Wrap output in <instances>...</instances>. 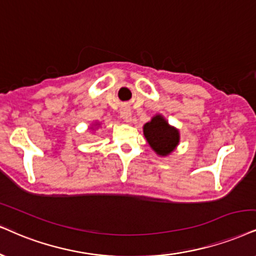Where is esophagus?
Wrapping results in <instances>:
<instances>
[{"mask_svg": "<svg viewBox=\"0 0 256 256\" xmlns=\"http://www.w3.org/2000/svg\"><path fill=\"white\" fill-rule=\"evenodd\" d=\"M120 116H121V118L123 120L124 122H130L132 121V110L129 106H122L121 109H120Z\"/></svg>", "mask_w": 256, "mask_h": 256, "instance_id": "esophagus-1", "label": "esophagus"}]
</instances>
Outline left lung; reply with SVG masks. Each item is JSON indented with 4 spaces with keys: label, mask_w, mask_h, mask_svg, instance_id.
Masks as SVG:
<instances>
[{
    "label": "left lung",
    "mask_w": 256,
    "mask_h": 256,
    "mask_svg": "<svg viewBox=\"0 0 256 256\" xmlns=\"http://www.w3.org/2000/svg\"><path fill=\"white\" fill-rule=\"evenodd\" d=\"M144 135L150 147L159 156H168L180 142L179 129L173 127L162 114H156L142 127Z\"/></svg>",
    "instance_id": "obj_1"
}]
</instances>
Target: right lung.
<instances>
[{
  "label": "right lung",
  "mask_w": 256,
  "mask_h": 256,
  "mask_svg": "<svg viewBox=\"0 0 256 256\" xmlns=\"http://www.w3.org/2000/svg\"><path fill=\"white\" fill-rule=\"evenodd\" d=\"M98 127H100V122H94L92 124H91L90 128L92 129V130H96V129L98 128Z\"/></svg>",
  "instance_id": "obj_1"
}]
</instances>
